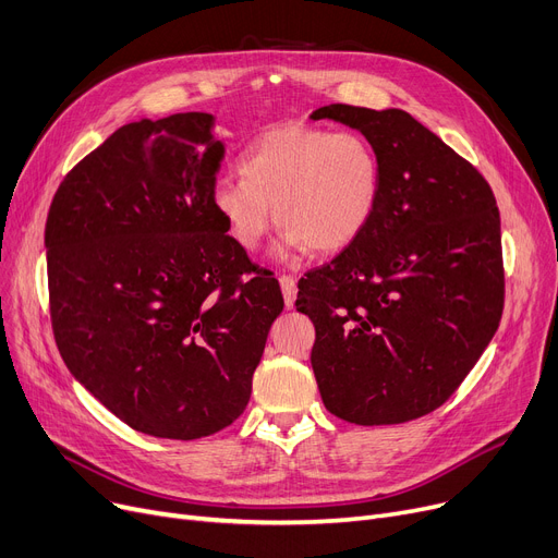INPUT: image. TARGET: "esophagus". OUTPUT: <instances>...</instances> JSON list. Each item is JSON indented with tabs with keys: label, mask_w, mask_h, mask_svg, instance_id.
Masks as SVG:
<instances>
[{
	"label": "esophagus",
	"mask_w": 558,
	"mask_h": 558,
	"mask_svg": "<svg viewBox=\"0 0 558 558\" xmlns=\"http://www.w3.org/2000/svg\"><path fill=\"white\" fill-rule=\"evenodd\" d=\"M280 282V289H282V299H284V305L291 310L296 303V294H299V287H296V278L294 276H280L278 278Z\"/></svg>",
	"instance_id": "34e87169"
}]
</instances>
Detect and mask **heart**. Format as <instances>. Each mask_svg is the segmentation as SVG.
<instances>
[{
  "instance_id": "b5f03b06",
  "label": "heart",
  "mask_w": 558,
  "mask_h": 558,
  "mask_svg": "<svg viewBox=\"0 0 558 558\" xmlns=\"http://www.w3.org/2000/svg\"><path fill=\"white\" fill-rule=\"evenodd\" d=\"M240 173L213 183V210L244 251L262 244L276 213L284 228L278 257L345 251L368 228L383 192V162L364 135L305 124L262 133L240 156Z\"/></svg>"
}]
</instances>
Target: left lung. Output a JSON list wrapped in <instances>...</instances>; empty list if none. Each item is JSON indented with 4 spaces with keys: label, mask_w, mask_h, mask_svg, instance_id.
Masks as SVG:
<instances>
[{
    "label": "left lung",
    "mask_w": 558,
    "mask_h": 558,
    "mask_svg": "<svg viewBox=\"0 0 558 558\" xmlns=\"http://www.w3.org/2000/svg\"><path fill=\"white\" fill-rule=\"evenodd\" d=\"M312 120L360 131L383 162L362 238L299 282L312 368L330 414L398 425L441 407L473 371L505 303L500 213L484 175L412 114L345 104Z\"/></svg>",
    "instance_id": "8db88e82"
}]
</instances>
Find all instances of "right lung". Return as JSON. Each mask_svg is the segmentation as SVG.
Wrapping results in <instances>:
<instances>
[{"instance_id":"1","label":"right lung","mask_w":558,"mask_h":558,"mask_svg":"<svg viewBox=\"0 0 558 558\" xmlns=\"http://www.w3.org/2000/svg\"><path fill=\"white\" fill-rule=\"evenodd\" d=\"M221 158L210 112L124 124L65 175L45 226L65 366L129 427L175 441L242 416L284 307L276 278L240 280L253 264L210 205Z\"/></svg>"}]
</instances>
